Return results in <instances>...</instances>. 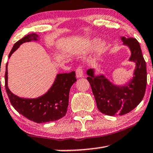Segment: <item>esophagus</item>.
Segmentation results:
<instances>
[{"mask_svg":"<svg viewBox=\"0 0 153 153\" xmlns=\"http://www.w3.org/2000/svg\"><path fill=\"white\" fill-rule=\"evenodd\" d=\"M76 77H82L83 76V69L81 66H78L76 69Z\"/></svg>","mask_w":153,"mask_h":153,"instance_id":"esophagus-1","label":"esophagus"}]
</instances>
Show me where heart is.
<instances>
[{"mask_svg":"<svg viewBox=\"0 0 153 153\" xmlns=\"http://www.w3.org/2000/svg\"><path fill=\"white\" fill-rule=\"evenodd\" d=\"M97 44V41H94L93 42V44ZM105 49V44H101L99 47V50L100 51H103Z\"/></svg>","mask_w":153,"mask_h":153,"instance_id":"b5f03b06","label":"heart"}]
</instances>
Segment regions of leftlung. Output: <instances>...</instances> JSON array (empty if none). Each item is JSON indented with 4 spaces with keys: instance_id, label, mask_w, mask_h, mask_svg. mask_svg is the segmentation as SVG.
<instances>
[{
    "instance_id": "obj_1",
    "label": "left lung",
    "mask_w": 153,
    "mask_h": 153,
    "mask_svg": "<svg viewBox=\"0 0 153 153\" xmlns=\"http://www.w3.org/2000/svg\"><path fill=\"white\" fill-rule=\"evenodd\" d=\"M122 40L131 50L130 60L136 63L134 78L127 86H114L103 75L95 76L93 69L87 71L97 107L109 116L123 115L132 111L142 101L147 86L146 62L139 42L133 37H123Z\"/></svg>"
}]
</instances>
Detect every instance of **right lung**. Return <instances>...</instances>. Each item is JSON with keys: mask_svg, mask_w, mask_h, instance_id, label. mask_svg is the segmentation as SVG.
<instances>
[{"mask_svg": "<svg viewBox=\"0 0 153 153\" xmlns=\"http://www.w3.org/2000/svg\"><path fill=\"white\" fill-rule=\"evenodd\" d=\"M37 39L38 36L36 33L28 34L23 37L14 44L9 57H10L20 44ZM7 64L5 73V88L11 105L19 114L37 123L55 121L65 115L68 106L70 88L76 81L75 71L59 74L52 88L46 94L37 98L27 99L15 96L9 90L7 85Z\"/></svg>", "mask_w": 153, "mask_h": 153, "instance_id": "1", "label": "right lung"}]
</instances>
